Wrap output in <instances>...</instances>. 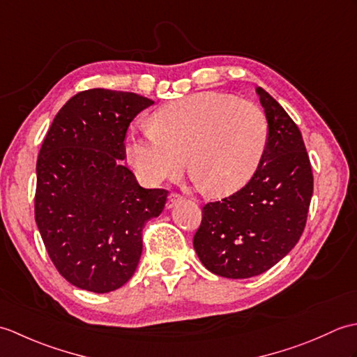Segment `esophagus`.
I'll return each mask as SVG.
<instances>
[{
    "mask_svg": "<svg viewBox=\"0 0 357 357\" xmlns=\"http://www.w3.org/2000/svg\"><path fill=\"white\" fill-rule=\"evenodd\" d=\"M181 199H183V196H181L179 193H170L169 199H167V208H172L174 204H176Z\"/></svg>",
    "mask_w": 357,
    "mask_h": 357,
    "instance_id": "34e87169",
    "label": "esophagus"
}]
</instances>
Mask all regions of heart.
Wrapping results in <instances>:
<instances>
[{"mask_svg": "<svg viewBox=\"0 0 357 357\" xmlns=\"http://www.w3.org/2000/svg\"><path fill=\"white\" fill-rule=\"evenodd\" d=\"M267 142L261 107L229 93L202 92L159 109L153 127L128 135L126 155L142 183L156 185L181 172L187 153L195 183L229 195L253 176Z\"/></svg>", "mask_w": 357, "mask_h": 357, "instance_id": "obj_1", "label": "heart"}]
</instances>
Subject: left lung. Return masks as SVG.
I'll use <instances>...</instances> for the list:
<instances>
[{
	"instance_id": "left-lung-1",
	"label": "left lung",
	"mask_w": 357,
	"mask_h": 357,
	"mask_svg": "<svg viewBox=\"0 0 357 357\" xmlns=\"http://www.w3.org/2000/svg\"><path fill=\"white\" fill-rule=\"evenodd\" d=\"M268 121V142L248 183L202 207L193 238L204 267L247 279L276 265L298 244L313 195V173L301 130L275 98L256 89Z\"/></svg>"
}]
</instances>
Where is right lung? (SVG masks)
I'll list each match as a JSON object with an SVG mask.
<instances>
[{
	"instance_id": "obj_1",
	"label": "right lung",
	"mask_w": 357,
	"mask_h": 357,
	"mask_svg": "<svg viewBox=\"0 0 357 357\" xmlns=\"http://www.w3.org/2000/svg\"><path fill=\"white\" fill-rule=\"evenodd\" d=\"M151 104L132 92H79L56 113L38 155V230L59 275L82 290L123 287L138 267L144 225L164 210L169 192L142 188L121 162L128 126Z\"/></svg>"
}]
</instances>
